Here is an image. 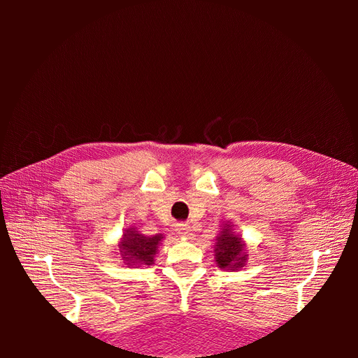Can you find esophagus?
Masks as SVG:
<instances>
[{"label": "esophagus", "mask_w": 358, "mask_h": 358, "mask_svg": "<svg viewBox=\"0 0 358 358\" xmlns=\"http://www.w3.org/2000/svg\"><path fill=\"white\" fill-rule=\"evenodd\" d=\"M176 231L183 237H191L192 236V230H191V227L188 224H178Z\"/></svg>", "instance_id": "esophagus-1"}]
</instances>
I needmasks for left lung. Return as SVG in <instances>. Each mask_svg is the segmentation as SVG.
I'll use <instances>...</instances> for the list:
<instances>
[{
  "label": "left lung",
  "instance_id": "8db88e82",
  "mask_svg": "<svg viewBox=\"0 0 358 358\" xmlns=\"http://www.w3.org/2000/svg\"><path fill=\"white\" fill-rule=\"evenodd\" d=\"M227 225V224H225ZM239 236H236L224 227L222 233L216 237L215 262L221 268H239L245 264L246 254Z\"/></svg>",
  "mask_w": 358,
  "mask_h": 358
}]
</instances>
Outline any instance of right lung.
<instances>
[{
    "instance_id": "obj_1",
    "label": "right lung",
    "mask_w": 358,
    "mask_h": 358,
    "mask_svg": "<svg viewBox=\"0 0 358 358\" xmlns=\"http://www.w3.org/2000/svg\"><path fill=\"white\" fill-rule=\"evenodd\" d=\"M162 236H143L136 230H127L124 234V241L119 243V251H121L122 259L133 267L152 266L154 257L158 251V245Z\"/></svg>"
}]
</instances>
